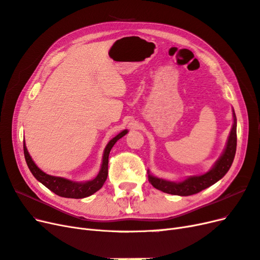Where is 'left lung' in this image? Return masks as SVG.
<instances>
[{
  "label": "left lung",
  "mask_w": 260,
  "mask_h": 260,
  "mask_svg": "<svg viewBox=\"0 0 260 260\" xmlns=\"http://www.w3.org/2000/svg\"><path fill=\"white\" fill-rule=\"evenodd\" d=\"M233 118H234V123H233L232 129L230 132L227 147H225L224 152L221 155V157L216 162L213 170H211L204 175L193 176V177H190L182 182L166 181L160 178H155L153 176L149 175V182L151 183L155 189L161 190L165 192V193L187 197V196L198 193V192L214 185L215 182H217L220 178H222L231 167L234 155H236V150H237V118H236V114H234V111H233Z\"/></svg>",
  "instance_id": "1"
}]
</instances>
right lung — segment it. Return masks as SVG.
<instances>
[{
    "label": "right lung",
    "instance_id": "right-lung-1",
    "mask_svg": "<svg viewBox=\"0 0 260 260\" xmlns=\"http://www.w3.org/2000/svg\"><path fill=\"white\" fill-rule=\"evenodd\" d=\"M127 131L125 129L121 132L119 135H116L113 139L109 141L105 149V153L103 157V165L102 170H100L97 177L93 180L87 181V182H73L71 180L64 179L61 177H55V176L47 175L44 172H42L39 167L32 161V158L28 152L26 148V145L23 142V153L24 158H26L27 165L29 167L30 172L32 175L40 181L43 183V185L48 188L51 191H53L55 194L62 197V198H71V199H83L89 197L96 191H98L100 188L104 186V183L107 180L108 177V162H109V153H110L112 147L114 144L118 141L120 138H122Z\"/></svg>",
    "mask_w": 260,
    "mask_h": 260
}]
</instances>
